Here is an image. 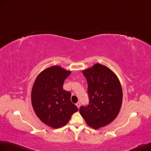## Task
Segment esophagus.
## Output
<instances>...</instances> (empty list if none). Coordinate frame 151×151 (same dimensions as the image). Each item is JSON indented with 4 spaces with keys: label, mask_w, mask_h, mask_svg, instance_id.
I'll return each instance as SVG.
<instances>
[{
    "label": "esophagus",
    "mask_w": 151,
    "mask_h": 151,
    "mask_svg": "<svg viewBox=\"0 0 151 151\" xmlns=\"http://www.w3.org/2000/svg\"><path fill=\"white\" fill-rule=\"evenodd\" d=\"M76 106H77V107H78V108L79 109L80 107V102H77V103L76 104Z\"/></svg>",
    "instance_id": "obj_1"
}]
</instances>
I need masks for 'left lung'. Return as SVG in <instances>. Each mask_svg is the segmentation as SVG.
<instances>
[{
	"mask_svg": "<svg viewBox=\"0 0 151 151\" xmlns=\"http://www.w3.org/2000/svg\"><path fill=\"white\" fill-rule=\"evenodd\" d=\"M88 83L89 104L80 107L86 123L97 129L111 124L122 107L123 91L120 80L107 66L97 63L82 71Z\"/></svg>",
	"mask_w": 151,
	"mask_h": 151,
	"instance_id": "1",
	"label": "left lung"
}]
</instances>
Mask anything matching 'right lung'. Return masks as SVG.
I'll return each mask as SVG.
<instances>
[{
	"instance_id": "right-lung-1",
	"label": "right lung",
	"mask_w": 151,
	"mask_h": 151,
	"mask_svg": "<svg viewBox=\"0 0 151 151\" xmlns=\"http://www.w3.org/2000/svg\"><path fill=\"white\" fill-rule=\"evenodd\" d=\"M60 66L53 65L41 71L31 90V104L37 117L53 129L67 124L78 109L71 101V94L63 89L71 74Z\"/></svg>"
}]
</instances>
